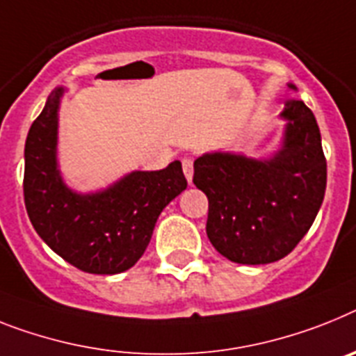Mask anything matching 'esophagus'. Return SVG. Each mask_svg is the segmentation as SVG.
Returning a JSON list of instances; mask_svg holds the SVG:
<instances>
[{
  "label": "esophagus",
  "mask_w": 356,
  "mask_h": 356,
  "mask_svg": "<svg viewBox=\"0 0 356 356\" xmlns=\"http://www.w3.org/2000/svg\"><path fill=\"white\" fill-rule=\"evenodd\" d=\"M183 172H184V177L188 179V183L192 184V179H193V159H190V157H184V159H183Z\"/></svg>",
  "instance_id": "1"
}]
</instances>
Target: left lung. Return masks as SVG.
Listing matches in <instances>:
<instances>
[{
  "label": "left lung",
  "mask_w": 356,
  "mask_h": 356,
  "mask_svg": "<svg viewBox=\"0 0 356 356\" xmlns=\"http://www.w3.org/2000/svg\"><path fill=\"white\" fill-rule=\"evenodd\" d=\"M280 119L284 136L270 157L210 152L193 163V184L208 197V238L237 264L288 255L324 201L327 170L315 115L302 101L288 99Z\"/></svg>",
  "instance_id": "8db88e82"
}]
</instances>
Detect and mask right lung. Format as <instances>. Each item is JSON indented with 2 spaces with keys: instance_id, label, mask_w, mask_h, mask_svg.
I'll list each match as a JSON object with an SVG mask.
<instances>
[{
  "instance_id": "add662e5",
  "label": "right lung",
  "mask_w": 356,
  "mask_h": 356,
  "mask_svg": "<svg viewBox=\"0 0 356 356\" xmlns=\"http://www.w3.org/2000/svg\"><path fill=\"white\" fill-rule=\"evenodd\" d=\"M58 86L32 122L25 143L26 213L50 250L77 270L115 275L130 270L150 243L161 211L188 186L179 161L157 172L127 173L97 192L72 190L58 163Z\"/></svg>"
}]
</instances>
